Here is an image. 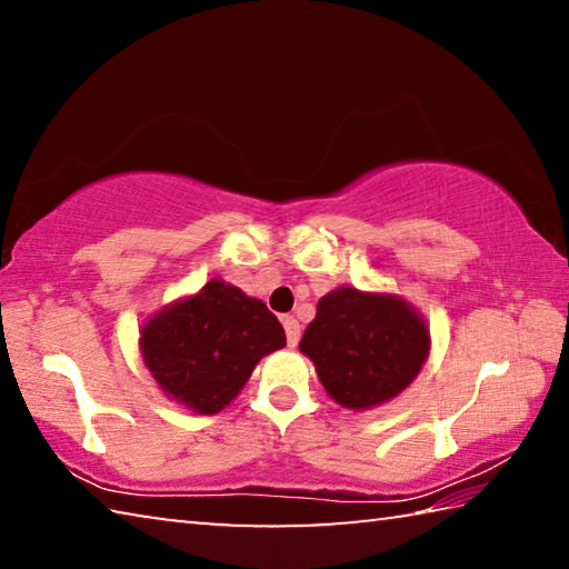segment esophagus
Listing matches in <instances>:
<instances>
[{
	"label": "esophagus",
	"mask_w": 569,
	"mask_h": 569,
	"mask_svg": "<svg viewBox=\"0 0 569 569\" xmlns=\"http://www.w3.org/2000/svg\"><path fill=\"white\" fill-rule=\"evenodd\" d=\"M283 329H286V339H288V346L298 343V339H301V326H298V321L293 319V316H286L283 319Z\"/></svg>",
	"instance_id": "34e87169"
}]
</instances>
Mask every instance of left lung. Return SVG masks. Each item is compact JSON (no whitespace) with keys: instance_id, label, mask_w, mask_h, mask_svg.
Segmentation results:
<instances>
[{"instance_id":"obj_1","label":"left lung","mask_w":569,"mask_h":569,"mask_svg":"<svg viewBox=\"0 0 569 569\" xmlns=\"http://www.w3.org/2000/svg\"><path fill=\"white\" fill-rule=\"evenodd\" d=\"M343 409L366 411L397 399L429 359V323L407 298L339 286L316 306L298 343Z\"/></svg>"}]
</instances>
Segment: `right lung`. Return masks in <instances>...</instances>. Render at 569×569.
<instances>
[{"label": "right lung", "instance_id": "add662e5", "mask_svg": "<svg viewBox=\"0 0 569 569\" xmlns=\"http://www.w3.org/2000/svg\"><path fill=\"white\" fill-rule=\"evenodd\" d=\"M140 353L160 391L192 413L223 411L263 356L286 346L261 298L223 278L162 306L140 326Z\"/></svg>", "mask_w": 569, "mask_h": 569}]
</instances>
